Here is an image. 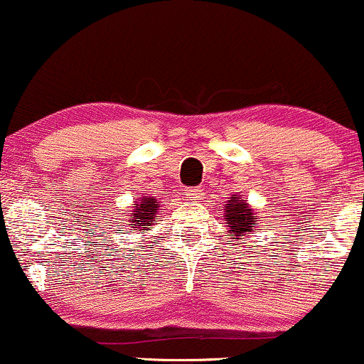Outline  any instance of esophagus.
<instances>
[{"mask_svg":"<svg viewBox=\"0 0 364 364\" xmlns=\"http://www.w3.org/2000/svg\"><path fill=\"white\" fill-rule=\"evenodd\" d=\"M185 198L191 200V202H198V200L202 198V190H200V188H190V190H186Z\"/></svg>","mask_w":364,"mask_h":364,"instance_id":"esophagus-1","label":"esophagus"}]
</instances>
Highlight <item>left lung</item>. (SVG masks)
<instances>
[{"instance_id": "obj_1", "label": "left lung", "mask_w": 364, "mask_h": 364, "mask_svg": "<svg viewBox=\"0 0 364 364\" xmlns=\"http://www.w3.org/2000/svg\"><path fill=\"white\" fill-rule=\"evenodd\" d=\"M224 219L225 225H228L229 232H232L235 237L232 240L240 245V240H243L245 236L253 235L257 229H255V220L258 219L257 212H253V208L241 198L240 195H232L228 202L224 203Z\"/></svg>"}]
</instances>
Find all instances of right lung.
<instances>
[{
	"instance_id": "obj_1",
	"label": "right lung",
	"mask_w": 364,
	"mask_h": 364,
	"mask_svg": "<svg viewBox=\"0 0 364 364\" xmlns=\"http://www.w3.org/2000/svg\"><path fill=\"white\" fill-rule=\"evenodd\" d=\"M162 210L161 203L154 196H140L135 203H133L132 215L127 219L128 232H136V235H144L149 231L150 225L156 224L157 212Z\"/></svg>"
}]
</instances>
